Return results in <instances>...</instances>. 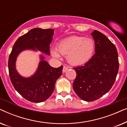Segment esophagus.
I'll use <instances>...</instances> for the list:
<instances>
[{
	"label": "esophagus",
	"instance_id": "1",
	"mask_svg": "<svg viewBox=\"0 0 127 127\" xmlns=\"http://www.w3.org/2000/svg\"><path fill=\"white\" fill-rule=\"evenodd\" d=\"M69 67L67 66H64L63 67V70H62V72H63V73H65L66 72V71L68 70Z\"/></svg>",
	"mask_w": 127,
	"mask_h": 127
}]
</instances>
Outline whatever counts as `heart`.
Wrapping results in <instances>:
<instances>
[{"label": "heart", "mask_w": 127, "mask_h": 127, "mask_svg": "<svg viewBox=\"0 0 127 127\" xmlns=\"http://www.w3.org/2000/svg\"><path fill=\"white\" fill-rule=\"evenodd\" d=\"M95 50V41L91 38L72 36L61 40L57 44V50H51V54L60 58V54L66 55L67 61L74 66L86 64L92 58Z\"/></svg>", "instance_id": "obj_1"}]
</instances>
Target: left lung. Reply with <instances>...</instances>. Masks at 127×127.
<instances>
[{"label":"left lung","mask_w":127,"mask_h":127,"mask_svg":"<svg viewBox=\"0 0 127 127\" xmlns=\"http://www.w3.org/2000/svg\"><path fill=\"white\" fill-rule=\"evenodd\" d=\"M95 54L84 66L74 67L76 77L73 88L77 96L87 102L97 100L106 94L115 82L119 67L114 44L105 34L94 30Z\"/></svg>","instance_id":"obj_1"}]
</instances>
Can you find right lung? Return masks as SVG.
Wrapping results in <instances>:
<instances>
[{
  "mask_svg": "<svg viewBox=\"0 0 127 127\" xmlns=\"http://www.w3.org/2000/svg\"><path fill=\"white\" fill-rule=\"evenodd\" d=\"M54 30L33 28L20 36L12 48L8 58L10 80L15 90L25 99L34 103L44 102L53 94L57 80L61 76L63 66L51 67L41 55V61L35 73L30 77L20 76L15 69L17 57L25 50H39L50 55V44Z\"/></svg>",
  "mask_w": 127,
  "mask_h": 127,
  "instance_id": "1",
  "label": "right lung"
}]
</instances>
